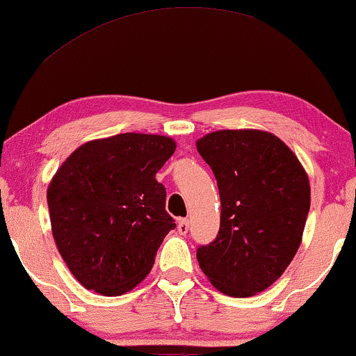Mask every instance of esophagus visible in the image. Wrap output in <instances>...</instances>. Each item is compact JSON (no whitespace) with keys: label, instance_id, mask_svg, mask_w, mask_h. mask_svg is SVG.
<instances>
[{"label":"esophagus","instance_id":"obj_1","mask_svg":"<svg viewBox=\"0 0 356 356\" xmlns=\"http://www.w3.org/2000/svg\"><path fill=\"white\" fill-rule=\"evenodd\" d=\"M177 228H178L179 235H186L188 229H190V223H188L186 218H178V221H177Z\"/></svg>","mask_w":356,"mask_h":356}]
</instances>
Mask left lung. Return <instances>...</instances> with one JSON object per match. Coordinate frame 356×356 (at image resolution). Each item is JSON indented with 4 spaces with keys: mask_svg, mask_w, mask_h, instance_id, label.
<instances>
[{
    "mask_svg": "<svg viewBox=\"0 0 356 356\" xmlns=\"http://www.w3.org/2000/svg\"><path fill=\"white\" fill-rule=\"evenodd\" d=\"M196 149L220 190V232L196 252L200 268L221 293L245 298L282 277L302 243L310 179L296 154L261 129H220Z\"/></svg>",
    "mask_w": 356,
    "mask_h": 356,
    "instance_id": "1",
    "label": "left lung"
}]
</instances>
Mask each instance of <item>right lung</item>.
I'll list each match as a JSON object with an SVG mask.
<instances>
[{"label":"right lung","mask_w":356,"mask_h":356,"mask_svg":"<svg viewBox=\"0 0 356 356\" xmlns=\"http://www.w3.org/2000/svg\"><path fill=\"white\" fill-rule=\"evenodd\" d=\"M168 136L123 133L74 149L49 181L54 243L88 290L118 296L143 282L173 229L158 170L175 153Z\"/></svg>","instance_id":"right-lung-1"}]
</instances>
